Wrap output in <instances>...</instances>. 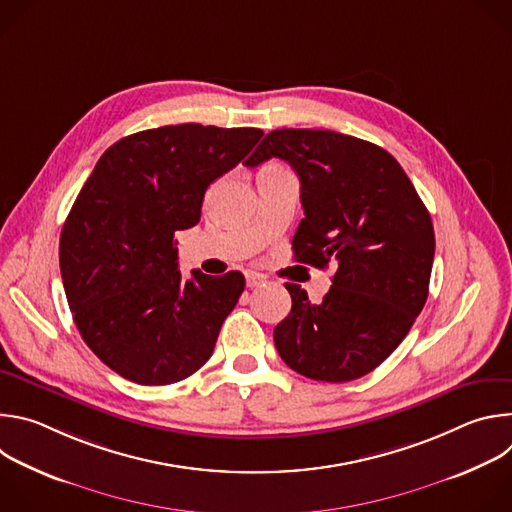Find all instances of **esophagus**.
<instances>
[{
    "instance_id": "obj_1",
    "label": "esophagus",
    "mask_w": 512,
    "mask_h": 512,
    "mask_svg": "<svg viewBox=\"0 0 512 512\" xmlns=\"http://www.w3.org/2000/svg\"><path fill=\"white\" fill-rule=\"evenodd\" d=\"M263 281H265V277L255 271L247 273V287H259V285H263Z\"/></svg>"
}]
</instances>
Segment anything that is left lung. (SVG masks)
Returning a JSON list of instances; mask_svg holds the SVG:
<instances>
[{
	"instance_id": "obj_1",
	"label": "left lung",
	"mask_w": 512,
	"mask_h": 512,
	"mask_svg": "<svg viewBox=\"0 0 512 512\" xmlns=\"http://www.w3.org/2000/svg\"><path fill=\"white\" fill-rule=\"evenodd\" d=\"M285 160L300 178L306 218L294 235L302 263L328 267L320 304L285 283L291 312L273 330L289 369L326 383L375 371L401 344L429 294L431 216L399 162L379 145L328 129H275L249 166Z\"/></svg>"
}]
</instances>
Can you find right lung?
I'll return each mask as SVG.
<instances>
[{"label": "right lung", "instance_id": "1", "mask_svg": "<svg viewBox=\"0 0 512 512\" xmlns=\"http://www.w3.org/2000/svg\"><path fill=\"white\" fill-rule=\"evenodd\" d=\"M263 131L182 123L113 143L60 235L66 300L87 346L137 385L178 383L210 358L245 277L182 279L176 231L194 227L206 188L247 158Z\"/></svg>", "mask_w": 512, "mask_h": 512}]
</instances>
